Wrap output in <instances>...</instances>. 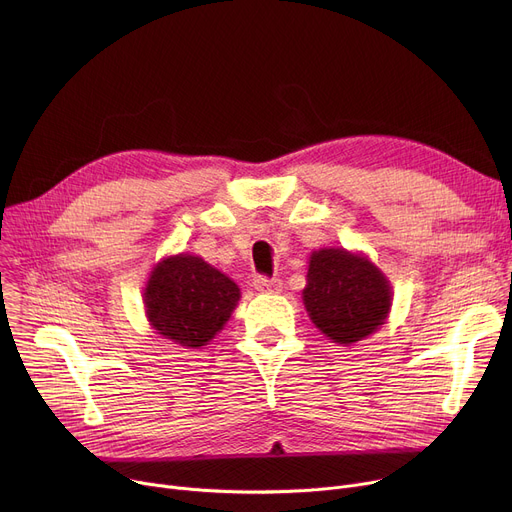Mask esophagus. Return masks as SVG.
<instances>
[{
  "label": "esophagus",
  "instance_id": "esophagus-1",
  "mask_svg": "<svg viewBox=\"0 0 512 512\" xmlns=\"http://www.w3.org/2000/svg\"><path fill=\"white\" fill-rule=\"evenodd\" d=\"M253 286H255V290H257L259 294H278V292H282V282H280V280L257 278V280L253 282Z\"/></svg>",
  "mask_w": 512,
  "mask_h": 512
}]
</instances>
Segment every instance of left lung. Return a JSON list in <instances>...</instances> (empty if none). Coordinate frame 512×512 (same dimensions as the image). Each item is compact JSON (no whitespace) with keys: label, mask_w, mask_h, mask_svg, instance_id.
<instances>
[{"label":"left lung","mask_w":512,"mask_h":512,"mask_svg":"<svg viewBox=\"0 0 512 512\" xmlns=\"http://www.w3.org/2000/svg\"><path fill=\"white\" fill-rule=\"evenodd\" d=\"M302 302L325 337L352 346L385 325L393 288L364 253L323 247L309 257Z\"/></svg>","instance_id":"left-lung-1"}]
</instances>
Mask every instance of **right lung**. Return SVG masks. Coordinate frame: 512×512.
I'll return each mask as SVG.
<instances>
[{
    "instance_id": "right-lung-1",
    "label": "right lung",
    "mask_w": 512,
    "mask_h": 512,
    "mask_svg": "<svg viewBox=\"0 0 512 512\" xmlns=\"http://www.w3.org/2000/svg\"><path fill=\"white\" fill-rule=\"evenodd\" d=\"M241 300V288L199 255L179 253L160 259L144 288L150 327L164 339L201 348L224 329Z\"/></svg>"
}]
</instances>
